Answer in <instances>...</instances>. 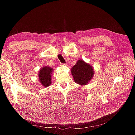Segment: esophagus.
<instances>
[{
	"label": "esophagus",
	"mask_w": 135,
	"mask_h": 135,
	"mask_svg": "<svg viewBox=\"0 0 135 135\" xmlns=\"http://www.w3.org/2000/svg\"><path fill=\"white\" fill-rule=\"evenodd\" d=\"M60 65L62 66H62H65L66 64H60Z\"/></svg>",
	"instance_id": "34e87169"
}]
</instances>
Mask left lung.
I'll use <instances>...</instances> for the list:
<instances>
[{"mask_svg":"<svg viewBox=\"0 0 135 135\" xmlns=\"http://www.w3.org/2000/svg\"><path fill=\"white\" fill-rule=\"evenodd\" d=\"M75 83L84 86L89 83L94 76V70L92 65L83 60L79 59L71 69Z\"/></svg>","mask_w":135,"mask_h":135,"instance_id":"8db88e82","label":"left lung"}]
</instances>
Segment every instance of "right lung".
Masks as SVG:
<instances>
[{"label":"right lung","mask_w":135,"mask_h":135,"mask_svg":"<svg viewBox=\"0 0 135 135\" xmlns=\"http://www.w3.org/2000/svg\"><path fill=\"white\" fill-rule=\"evenodd\" d=\"M53 71V68L47 65H46L45 67L43 66L38 71V79H39L40 84H42L43 87L46 88L52 83L51 76L52 73Z\"/></svg>","instance_id":"right-lung-1"}]
</instances>
